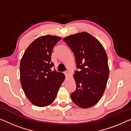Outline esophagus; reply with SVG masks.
Returning <instances> with one entry per match:
<instances>
[{"label":"esophagus","mask_w":131,"mask_h":131,"mask_svg":"<svg viewBox=\"0 0 131 131\" xmlns=\"http://www.w3.org/2000/svg\"><path fill=\"white\" fill-rule=\"evenodd\" d=\"M64 74H65L66 77H68V75H69V72H68V71H65V72H64Z\"/></svg>","instance_id":"obj_1"}]
</instances>
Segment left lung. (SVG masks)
<instances>
[{
  "instance_id": "left-lung-1",
  "label": "left lung",
  "mask_w": 131,
  "mask_h": 131,
  "mask_svg": "<svg viewBox=\"0 0 131 131\" xmlns=\"http://www.w3.org/2000/svg\"><path fill=\"white\" fill-rule=\"evenodd\" d=\"M63 40L75 56L74 74L76 90L71 94L74 103L82 108L95 105L103 95L110 70L105 50L98 40L87 32L70 35Z\"/></svg>"
}]
</instances>
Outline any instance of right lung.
Instances as JSON below:
<instances>
[{
    "mask_svg": "<svg viewBox=\"0 0 131 131\" xmlns=\"http://www.w3.org/2000/svg\"><path fill=\"white\" fill-rule=\"evenodd\" d=\"M61 37L46 35L38 37L29 46L20 64L21 87L28 99L40 107L48 106L57 96L65 75L51 71L53 48Z\"/></svg>",
    "mask_w": 131,
    "mask_h": 131,
    "instance_id": "add662e5",
    "label": "right lung"
}]
</instances>
